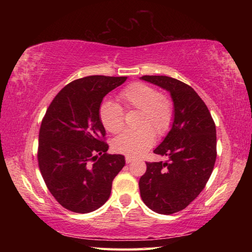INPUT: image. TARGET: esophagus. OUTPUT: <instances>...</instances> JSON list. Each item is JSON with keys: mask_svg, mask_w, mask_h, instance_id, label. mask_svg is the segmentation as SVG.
I'll use <instances>...</instances> for the list:
<instances>
[{"mask_svg": "<svg viewBox=\"0 0 252 252\" xmlns=\"http://www.w3.org/2000/svg\"><path fill=\"white\" fill-rule=\"evenodd\" d=\"M132 161H133V158H131V157H129V156L126 157V163H131Z\"/></svg>", "mask_w": 252, "mask_h": 252, "instance_id": "1", "label": "esophagus"}]
</instances>
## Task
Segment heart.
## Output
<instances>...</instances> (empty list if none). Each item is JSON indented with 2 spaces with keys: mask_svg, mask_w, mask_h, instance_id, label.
<instances>
[{
  "mask_svg": "<svg viewBox=\"0 0 252 252\" xmlns=\"http://www.w3.org/2000/svg\"><path fill=\"white\" fill-rule=\"evenodd\" d=\"M126 109H138L135 130H126L118 135L112 145L118 153L130 157H138L153 146L155 134L163 135L170 129L173 120V104L167 96L159 94L154 87L143 82H135L122 90L118 96ZM99 119L105 129L116 134L125 126V116L121 107L107 100L99 108Z\"/></svg>",
  "mask_w": 252,
  "mask_h": 252,
  "instance_id": "1",
  "label": "heart"
}]
</instances>
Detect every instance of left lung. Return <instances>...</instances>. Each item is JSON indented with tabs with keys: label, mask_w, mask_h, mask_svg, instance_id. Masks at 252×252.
Returning <instances> with one entry per match:
<instances>
[{
	"label": "left lung",
	"mask_w": 252,
	"mask_h": 252,
	"mask_svg": "<svg viewBox=\"0 0 252 252\" xmlns=\"http://www.w3.org/2000/svg\"><path fill=\"white\" fill-rule=\"evenodd\" d=\"M144 81L170 93L173 101L171 129L154 153L168 162H146L138 182L144 203L160 215L183 210L205 189L217 158L216 125L195 90L167 76H143Z\"/></svg>",
	"instance_id": "left-lung-1"
}]
</instances>
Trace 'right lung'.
<instances>
[{
	"label": "right lung",
	"instance_id": "right-lung-1",
	"mask_svg": "<svg viewBox=\"0 0 252 252\" xmlns=\"http://www.w3.org/2000/svg\"><path fill=\"white\" fill-rule=\"evenodd\" d=\"M127 77L90 76L67 84L42 120L37 160L43 180L61 205L89 213L108 200L115 176L125 167L122 155H109L99 119L105 96Z\"/></svg>",
	"mask_w": 252,
	"mask_h": 252
}]
</instances>
